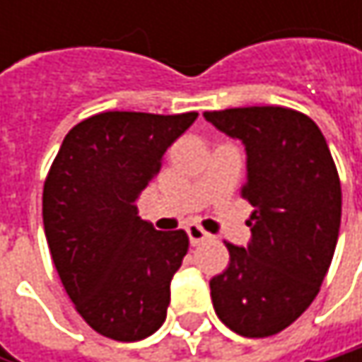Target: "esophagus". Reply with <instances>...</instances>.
Segmentation results:
<instances>
[{
  "mask_svg": "<svg viewBox=\"0 0 362 362\" xmlns=\"http://www.w3.org/2000/svg\"><path fill=\"white\" fill-rule=\"evenodd\" d=\"M186 235H188V239H190V245H199V243H203V241H207L211 235L209 233H205L199 224H188L186 226Z\"/></svg>",
  "mask_w": 362,
  "mask_h": 362,
  "instance_id": "esophagus-1",
  "label": "esophagus"
}]
</instances>
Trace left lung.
Wrapping results in <instances>:
<instances>
[{"mask_svg": "<svg viewBox=\"0 0 362 362\" xmlns=\"http://www.w3.org/2000/svg\"><path fill=\"white\" fill-rule=\"evenodd\" d=\"M245 146L247 247L226 243L228 268L209 281L218 319L245 337L289 327L317 298L335 252L341 186L319 125L283 107L203 112Z\"/></svg>", "mask_w": 362, "mask_h": 362, "instance_id": "obj_1", "label": "left lung"}]
</instances>
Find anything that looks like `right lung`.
I'll return each instance as SVG.
<instances>
[{"label": "right lung", "mask_w": 362, "mask_h": 362, "mask_svg": "<svg viewBox=\"0 0 362 362\" xmlns=\"http://www.w3.org/2000/svg\"><path fill=\"white\" fill-rule=\"evenodd\" d=\"M197 117L94 115L64 136L45 178L43 228L58 276L86 323L110 339H144L168 317L188 237L155 230L138 199Z\"/></svg>", "instance_id": "right-lung-1"}]
</instances>
